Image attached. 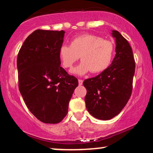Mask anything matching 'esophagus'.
Here are the masks:
<instances>
[{
	"label": "esophagus",
	"instance_id": "esophagus-1",
	"mask_svg": "<svg viewBox=\"0 0 153 153\" xmlns=\"http://www.w3.org/2000/svg\"><path fill=\"white\" fill-rule=\"evenodd\" d=\"M82 82H83V80H81V79H79V80H78V83H79V85H81L82 84Z\"/></svg>",
	"mask_w": 153,
	"mask_h": 153
}]
</instances>
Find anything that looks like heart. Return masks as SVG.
Returning a JSON list of instances; mask_svg holds the SVG:
<instances>
[{
    "label": "heart",
    "mask_w": 153,
    "mask_h": 153,
    "mask_svg": "<svg viewBox=\"0 0 153 153\" xmlns=\"http://www.w3.org/2000/svg\"><path fill=\"white\" fill-rule=\"evenodd\" d=\"M114 54V45L108 40L94 34H83L71 40V45H62L59 57L65 68H73L80 57L82 62L72 71L82 75L91 71L99 73L108 68Z\"/></svg>",
    "instance_id": "obj_1"
}]
</instances>
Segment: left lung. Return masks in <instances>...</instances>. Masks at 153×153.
<instances>
[{
	"label": "left lung",
	"instance_id": "left-lung-1",
	"mask_svg": "<svg viewBox=\"0 0 153 153\" xmlns=\"http://www.w3.org/2000/svg\"><path fill=\"white\" fill-rule=\"evenodd\" d=\"M116 55L110 66L95 78L84 80L88 111L101 120L118 115L129 101L132 91L135 62L127 40L118 31H112Z\"/></svg>",
	"mask_w": 153,
	"mask_h": 153
}]
</instances>
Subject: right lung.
Instances as JSON below:
<instances>
[{"label":"right lung","instance_id":"add662e5","mask_svg":"<svg viewBox=\"0 0 153 153\" xmlns=\"http://www.w3.org/2000/svg\"><path fill=\"white\" fill-rule=\"evenodd\" d=\"M64 31L37 29L26 39L17 57L19 88L36 118L57 124L65 117L78 79L60 67Z\"/></svg>","mask_w":153,"mask_h":153}]
</instances>
